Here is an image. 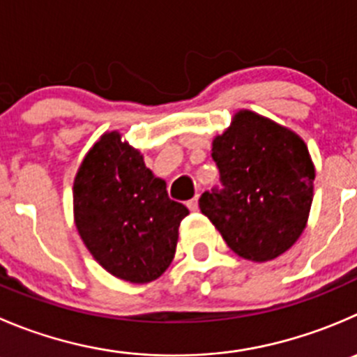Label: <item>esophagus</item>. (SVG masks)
I'll return each mask as SVG.
<instances>
[{"instance_id": "obj_1", "label": "esophagus", "mask_w": 357, "mask_h": 357, "mask_svg": "<svg viewBox=\"0 0 357 357\" xmlns=\"http://www.w3.org/2000/svg\"><path fill=\"white\" fill-rule=\"evenodd\" d=\"M186 206H188V209L190 211H199V199H192V200H188V202H186Z\"/></svg>"}]
</instances>
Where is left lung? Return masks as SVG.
<instances>
[{
    "label": "left lung",
    "mask_w": 357,
    "mask_h": 357,
    "mask_svg": "<svg viewBox=\"0 0 357 357\" xmlns=\"http://www.w3.org/2000/svg\"><path fill=\"white\" fill-rule=\"evenodd\" d=\"M220 186L199 199L202 214L228 248L252 261H268L302 235L312 204L314 171L305 143L286 127L238 112L213 143Z\"/></svg>",
    "instance_id": "obj_1"
}]
</instances>
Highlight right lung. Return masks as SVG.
<instances>
[{"instance_id":"add662e5","label":"right lung","mask_w":357,"mask_h":357,"mask_svg":"<svg viewBox=\"0 0 357 357\" xmlns=\"http://www.w3.org/2000/svg\"><path fill=\"white\" fill-rule=\"evenodd\" d=\"M73 204L92 256L109 274L137 284L160 278L171 265L179 223L188 214L119 132L105 134L83 158Z\"/></svg>"}]
</instances>
